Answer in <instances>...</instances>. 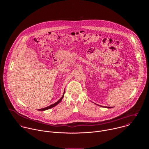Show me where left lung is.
Here are the masks:
<instances>
[{
  "instance_id": "1",
  "label": "left lung",
  "mask_w": 149,
  "mask_h": 149,
  "mask_svg": "<svg viewBox=\"0 0 149 149\" xmlns=\"http://www.w3.org/2000/svg\"><path fill=\"white\" fill-rule=\"evenodd\" d=\"M101 107H102V106H101ZM105 107V108H107V109H110V108H112L111 107Z\"/></svg>"
}]
</instances>
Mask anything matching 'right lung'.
I'll use <instances>...</instances> for the list:
<instances>
[{
	"mask_svg": "<svg viewBox=\"0 0 149 149\" xmlns=\"http://www.w3.org/2000/svg\"><path fill=\"white\" fill-rule=\"evenodd\" d=\"M64 93H65V90H64V92H63V95H62V97L57 101V102H56L55 103H54V104H51V105H50L49 106H48V107H45V108H44V109H39V110H38L39 111H45V110H48V109H51V108H52V107H55V105H56L57 104H58L61 101V100H62V98H63V95H64Z\"/></svg>",
	"mask_w": 149,
	"mask_h": 149,
	"instance_id": "obj_1",
	"label": "right lung"
}]
</instances>
